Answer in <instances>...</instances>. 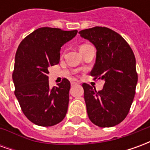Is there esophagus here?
Masks as SVG:
<instances>
[{"label":"esophagus","instance_id":"obj_1","mask_svg":"<svg viewBox=\"0 0 150 150\" xmlns=\"http://www.w3.org/2000/svg\"><path fill=\"white\" fill-rule=\"evenodd\" d=\"M71 83L72 86H74V85H76V84H79V80H77V79H72L71 81Z\"/></svg>","mask_w":150,"mask_h":150}]
</instances>
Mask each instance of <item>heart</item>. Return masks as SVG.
<instances>
[{"mask_svg":"<svg viewBox=\"0 0 150 150\" xmlns=\"http://www.w3.org/2000/svg\"><path fill=\"white\" fill-rule=\"evenodd\" d=\"M89 45H87V44H83V45H82L80 47H79V50H82L83 49V48H85V47H87V46H88Z\"/></svg>","mask_w":150,"mask_h":150,"instance_id":"1","label":"heart"}]
</instances>
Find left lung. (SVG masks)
I'll return each mask as SVG.
<instances>
[{
  "instance_id": "obj_1",
  "label": "left lung",
  "mask_w": 150,
  "mask_h": 150,
  "mask_svg": "<svg viewBox=\"0 0 150 150\" xmlns=\"http://www.w3.org/2000/svg\"><path fill=\"white\" fill-rule=\"evenodd\" d=\"M96 49V59L91 75L104 81L101 91L83 83L89 119L101 128L123 121L129 112L137 83L136 59L131 47L119 34L107 27L79 31Z\"/></svg>"
}]
</instances>
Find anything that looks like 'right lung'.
<instances>
[{"label": "right lung", "instance_id": "1", "mask_svg": "<svg viewBox=\"0 0 150 150\" xmlns=\"http://www.w3.org/2000/svg\"><path fill=\"white\" fill-rule=\"evenodd\" d=\"M77 32L42 27L18 46L13 73L14 94L25 116L37 125H55L67 114L70 81L63 79L58 87L50 88L48 68L59 63L61 47Z\"/></svg>", "mask_w": 150, "mask_h": 150}]
</instances>
